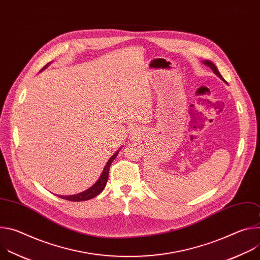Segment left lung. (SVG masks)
Segmentation results:
<instances>
[{"label": "left lung", "mask_w": 260, "mask_h": 260, "mask_svg": "<svg viewBox=\"0 0 260 260\" xmlns=\"http://www.w3.org/2000/svg\"><path fill=\"white\" fill-rule=\"evenodd\" d=\"M203 63H204V64H206V66H208V67H210V68L213 70V72L216 74V75H217V76H218V77H219L221 80H223L224 82H226V81L223 79V77L221 76V74L219 73V71L217 70L216 66H215V64H214L212 61H210V60H203Z\"/></svg>", "instance_id": "obj_1"}]
</instances>
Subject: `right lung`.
Here are the masks:
<instances>
[{
  "mask_svg": "<svg viewBox=\"0 0 260 260\" xmlns=\"http://www.w3.org/2000/svg\"><path fill=\"white\" fill-rule=\"evenodd\" d=\"M48 64H46L44 68H46ZM43 68V69H44ZM42 69V70H43ZM41 70V71H42ZM119 151H117L115 154H113L112 156H111V158L108 160V162L106 164L104 170H103V173L101 175V177L99 178V180L95 182L94 185H92V186L90 188H88L87 190L81 192V193H78V194H74V196H58L59 198L63 199V200H68V201H71V202H82V201H87V200H90L94 197H96L98 194H100L105 186L107 184V181H108V176H109V169H110V166L111 164L113 162V160L115 159V157L117 156Z\"/></svg>",
  "mask_w": 260,
  "mask_h": 260,
  "instance_id": "1",
  "label": "right lung"
}]
</instances>
